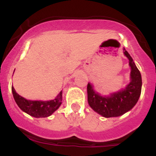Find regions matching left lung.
<instances>
[{"instance_id": "1", "label": "left lung", "mask_w": 156, "mask_h": 156, "mask_svg": "<svg viewBox=\"0 0 156 156\" xmlns=\"http://www.w3.org/2000/svg\"><path fill=\"white\" fill-rule=\"evenodd\" d=\"M124 53L128 58L129 65L131 68V81L125 89L114 93L109 97H102L95 93L90 83L87 84L88 103L94 111L103 117H117L125 114L136 105L140 96L142 87L140 72L125 49Z\"/></svg>"}]
</instances>
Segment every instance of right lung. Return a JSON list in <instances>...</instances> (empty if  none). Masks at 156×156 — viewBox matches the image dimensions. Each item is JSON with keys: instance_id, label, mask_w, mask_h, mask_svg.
<instances>
[{"instance_id": "1", "label": "right lung", "mask_w": 156, "mask_h": 156, "mask_svg": "<svg viewBox=\"0 0 156 156\" xmlns=\"http://www.w3.org/2000/svg\"><path fill=\"white\" fill-rule=\"evenodd\" d=\"M12 92L19 107L23 112L35 118H45L51 115L62 103V91H60L55 100L50 101L28 100L19 95L13 87H12Z\"/></svg>"}]
</instances>
